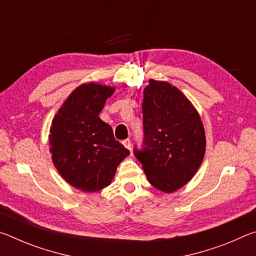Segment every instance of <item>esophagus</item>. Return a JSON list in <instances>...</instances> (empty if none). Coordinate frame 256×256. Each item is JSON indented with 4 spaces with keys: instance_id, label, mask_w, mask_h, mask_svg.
<instances>
[{
    "instance_id": "34e87169",
    "label": "esophagus",
    "mask_w": 256,
    "mask_h": 256,
    "mask_svg": "<svg viewBox=\"0 0 256 256\" xmlns=\"http://www.w3.org/2000/svg\"><path fill=\"white\" fill-rule=\"evenodd\" d=\"M123 144L125 146V148H128V150L132 149V144H131V140L130 138H126V140L123 141Z\"/></svg>"
}]
</instances>
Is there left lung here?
<instances>
[{"instance_id":"1","label":"left lung","mask_w":256,"mask_h":256,"mask_svg":"<svg viewBox=\"0 0 256 256\" xmlns=\"http://www.w3.org/2000/svg\"><path fill=\"white\" fill-rule=\"evenodd\" d=\"M144 149H134L149 183L172 193L192 180L206 154V132L198 110L166 81L149 80L144 90Z\"/></svg>"}]
</instances>
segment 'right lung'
Returning a JSON list of instances; mask_svg holds the SVG:
<instances>
[{"label":"right lung","mask_w":256,"mask_h":256,"mask_svg":"<svg viewBox=\"0 0 256 256\" xmlns=\"http://www.w3.org/2000/svg\"><path fill=\"white\" fill-rule=\"evenodd\" d=\"M114 86L94 82L73 90L52 120L50 151L60 175L73 188L97 192L112 183L130 151L115 140L99 112Z\"/></svg>","instance_id":"right-lung-1"}]
</instances>
